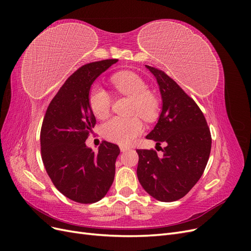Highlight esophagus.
Masks as SVG:
<instances>
[{
  "mask_svg": "<svg viewBox=\"0 0 251 251\" xmlns=\"http://www.w3.org/2000/svg\"><path fill=\"white\" fill-rule=\"evenodd\" d=\"M119 148H120V151H126L128 150V148L126 147V146H120Z\"/></svg>",
  "mask_w": 251,
  "mask_h": 251,
  "instance_id": "1",
  "label": "esophagus"
}]
</instances>
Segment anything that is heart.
<instances>
[{
    "instance_id": "1",
    "label": "heart",
    "mask_w": 251,
    "mask_h": 251,
    "mask_svg": "<svg viewBox=\"0 0 251 251\" xmlns=\"http://www.w3.org/2000/svg\"><path fill=\"white\" fill-rule=\"evenodd\" d=\"M113 87L120 94L131 98V113H138L147 120H154L158 114L159 101L154 93L149 91V86L138 74L121 72L111 78ZM89 107L97 118L108 116L111 107V97L107 90L100 85H94L90 89L88 96ZM144 125L138 116L130 118L113 117L101 126V132L105 139L119 144L133 142L142 133Z\"/></svg>"
}]
</instances>
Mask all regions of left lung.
<instances>
[{"label": "left lung", "instance_id": "1", "mask_svg": "<svg viewBox=\"0 0 251 251\" xmlns=\"http://www.w3.org/2000/svg\"><path fill=\"white\" fill-rule=\"evenodd\" d=\"M162 109L155 127L147 135L156 146L165 143L163 156L154 150H137V177L149 195L162 202L184 197L201 178L207 164L211 136L202 111L178 83L156 68Z\"/></svg>", "mask_w": 251, "mask_h": 251}]
</instances>
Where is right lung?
I'll use <instances>...</instances> for the list:
<instances>
[{"label":"right lung","mask_w":251,"mask_h":251,"mask_svg":"<svg viewBox=\"0 0 251 251\" xmlns=\"http://www.w3.org/2000/svg\"><path fill=\"white\" fill-rule=\"evenodd\" d=\"M117 63L104 59L80 67L53 97L41 130L43 163L53 184L67 198L95 203L107 195L115 176L118 146L102 141L98 153L86 146L96 124L88 103L91 86Z\"/></svg>","instance_id":"obj_1"}]
</instances>
